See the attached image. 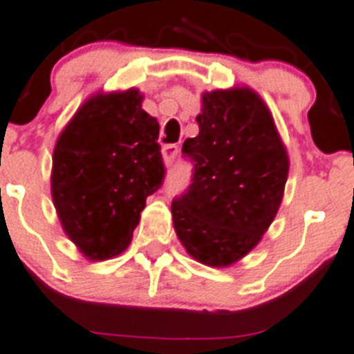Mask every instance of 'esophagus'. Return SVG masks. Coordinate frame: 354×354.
I'll use <instances>...</instances> for the list:
<instances>
[{
  "mask_svg": "<svg viewBox=\"0 0 354 354\" xmlns=\"http://www.w3.org/2000/svg\"><path fill=\"white\" fill-rule=\"evenodd\" d=\"M178 153H180V147L178 145H166V147L162 148V155H164V160H166L167 166H173Z\"/></svg>",
  "mask_w": 354,
  "mask_h": 354,
  "instance_id": "obj_1",
  "label": "esophagus"
}]
</instances>
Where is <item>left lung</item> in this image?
I'll return each mask as SVG.
<instances>
[{
  "label": "left lung",
  "mask_w": 354,
  "mask_h": 354,
  "mask_svg": "<svg viewBox=\"0 0 354 354\" xmlns=\"http://www.w3.org/2000/svg\"><path fill=\"white\" fill-rule=\"evenodd\" d=\"M199 134L181 153L192 180L173 199L174 230L187 252L211 267L243 259L276 216L288 155L262 99L250 88L203 95Z\"/></svg>",
  "instance_id": "8db88e82"
}]
</instances>
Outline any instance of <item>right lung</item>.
<instances>
[{
	"mask_svg": "<svg viewBox=\"0 0 354 354\" xmlns=\"http://www.w3.org/2000/svg\"><path fill=\"white\" fill-rule=\"evenodd\" d=\"M136 88L94 95L59 136L52 197L64 232L91 260L120 255L147 197L164 183L158 122Z\"/></svg>",
	"mask_w": 354,
	"mask_h": 354,
	"instance_id": "1",
	"label": "right lung"
}]
</instances>
